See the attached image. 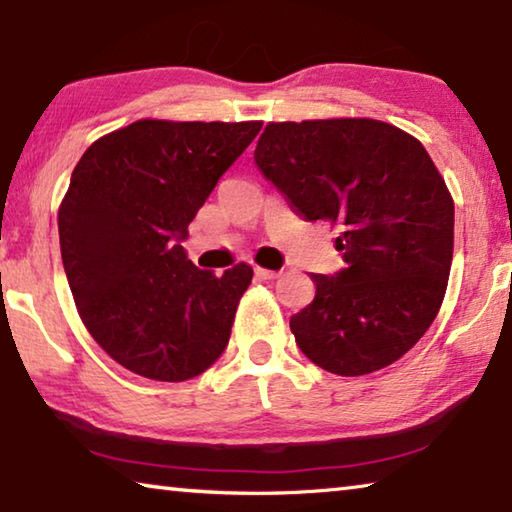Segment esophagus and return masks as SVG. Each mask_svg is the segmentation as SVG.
I'll return each mask as SVG.
<instances>
[{"label":"esophagus","mask_w":512,"mask_h":512,"mask_svg":"<svg viewBox=\"0 0 512 512\" xmlns=\"http://www.w3.org/2000/svg\"><path fill=\"white\" fill-rule=\"evenodd\" d=\"M255 276L262 278V280H273L280 276V271H273V269H262V266H255Z\"/></svg>","instance_id":"esophagus-1"}]
</instances>
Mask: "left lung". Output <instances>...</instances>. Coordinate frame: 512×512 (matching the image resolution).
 <instances>
[{
  "mask_svg": "<svg viewBox=\"0 0 512 512\" xmlns=\"http://www.w3.org/2000/svg\"><path fill=\"white\" fill-rule=\"evenodd\" d=\"M255 162L301 218L341 229L345 269L313 273L292 315L301 352L336 376H366L413 348L443 304L455 204L420 141L390 122H269Z\"/></svg>",
  "mask_w": 512,
  "mask_h": 512,
  "instance_id": "obj_1",
  "label": "left lung"
}]
</instances>
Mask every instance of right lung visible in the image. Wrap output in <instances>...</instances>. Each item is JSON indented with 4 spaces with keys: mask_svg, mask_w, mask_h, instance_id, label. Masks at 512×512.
<instances>
[{
    "mask_svg": "<svg viewBox=\"0 0 512 512\" xmlns=\"http://www.w3.org/2000/svg\"><path fill=\"white\" fill-rule=\"evenodd\" d=\"M262 122L136 120L97 139L71 174L57 227L78 315L136 376L183 383L227 348L253 266L201 271L181 241Z\"/></svg>",
    "mask_w": 512,
    "mask_h": 512,
    "instance_id": "obj_1",
    "label": "right lung"
}]
</instances>
